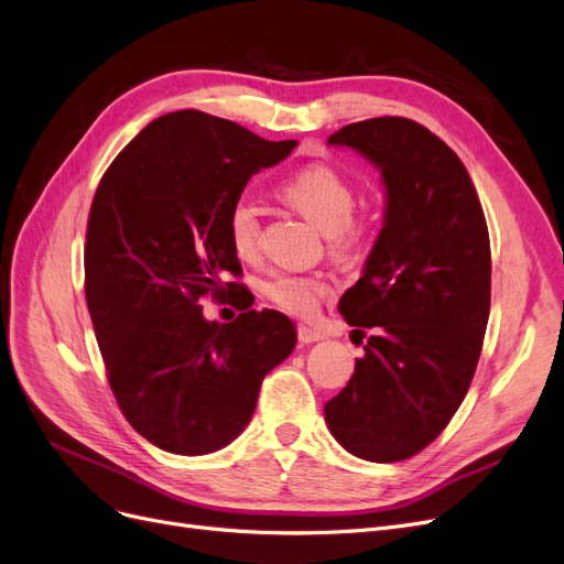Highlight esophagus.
I'll return each instance as SVG.
<instances>
[{"label":"esophagus","mask_w":564,"mask_h":564,"mask_svg":"<svg viewBox=\"0 0 564 564\" xmlns=\"http://www.w3.org/2000/svg\"><path fill=\"white\" fill-rule=\"evenodd\" d=\"M299 340L303 343V345H312V343H319V340H324V333L322 330H317V328H310V326H299Z\"/></svg>","instance_id":"1"}]
</instances>
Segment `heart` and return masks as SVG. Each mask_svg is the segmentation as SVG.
<instances>
[{
  "label": "heart",
  "mask_w": 564,
  "mask_h": 564,
  "mask_svg": "<svg viewBox=\"0 0 564 564\" xmlns=\"http://www.w3.org/2000/svg\"><path fill=\"white\" fill-rule=\"evenodd\" d=\"M286 204L328 234L335 254H349L360 240V224L354 219L356 194L349 180L326 164H310L291 173L280 185ZM229 242L240 259H252L261 245V210L250 196H238L227 210ZM330 282L322 275L280 273L263 284V296L275 307L312 317L328 296Z\"/></svg>",
  "instance_id": "1"
}]
</instances>
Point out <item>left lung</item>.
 I'll return each instance as SVG.
<instances>
[{"label": "left lung", "instance_id": "left-lung-1", "mask_svg": "<svg viewBox=\"0 0 564 564\" xmlns=\"http://www.w3.org/2000/svg\"><path fill=\"white\" fill-rule=\"evenodd\" d=\"M328 143L381 171L387 215L337 305L349 326L375 333L324 414L356 458L398 463L444 431L475 377L490 312L488 227L458 154L423 124L372 118Z\"/></svg>", "mask_w": 564, "mask_h": 564}]
</instances>
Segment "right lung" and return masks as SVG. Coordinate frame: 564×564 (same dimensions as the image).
Here are the masks:
<instances>
[{
  "mask_svg": "<svg viewBox=\"0 0 564 564\" xmlns=\"http://www.w3.org/2000/svg\"><path fill=\"white\" fill-rule=\"evenodd\" d=\"M296 141H265L200 110L150 122L112 160L85 236V299L124 419L154 446L204 456L250 423L263 377L294 351L275 310L204 317L200 299L242 286L227 210L257 171ZM242 303V299H240Z\"/></svg>",
  "mask_w": 564,
  "mask_h": 564,
  "instance_id": "1",
  "label": "right lung"
}]
</instances>
